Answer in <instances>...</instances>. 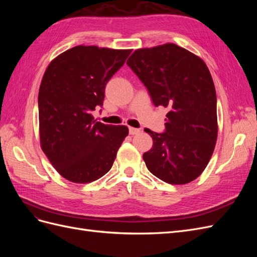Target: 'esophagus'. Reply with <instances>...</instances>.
I'll use <instances>...</instances> for the list:
<instances>
[{
	"mask_svg": "<svg viewBox=\"0 0 257 257\" xmlns=\"http://www.w3.org/2000/svg\"><path fill=\"white\" fill-rule=\"evenodd\" d=\"M128 132H130L131 135H136V134H138V133H141V130L130 126V127H128Z\"/></svg>",
	"mask_w": 257,
	"mask_h": 257,
	"instance_id": "34e87169",
	"label": "esophagus"
}]
</instances>
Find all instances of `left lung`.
Segmentation results:
<instances>
[{
    "mask_svg": "<svg viewBox=\"0 0 257 257\" xmlns=\"http://www.w3.org/2000/svg\"><path fill=\"white\" fill-rule=\"evenodd\" d=\"M126 64L146 85L153 104L168 110L164 133L145 130L153 139L143 155L147 168L169 184L195 180L211 159L217 138L215 88L206 63L167 43L135 50Z\"/></svg>",
    "mask_w": 257,
    "mask_h": 257,
    "instance_id": "obj_1",
    "label": "left lung"
}]
</instances>
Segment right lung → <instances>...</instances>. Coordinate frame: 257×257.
<instances>
[{"label":"right lung","instance_id":"add662e5","mask_svg":"<svg viewBox=\"0 0 257 257\" xmlns=\"http://www.w3.org/2000/svg\"><path fill=\"white\" fill-rule=\"evenodd\" d=\"M131 49L76 46L46 68L38 92L40 142L52 166L66 180L90 183L109 172L128 135L125 125L94 120L105 88Z\"/></svg>","mask_w":257,"mask_h":257}]
</instances>
